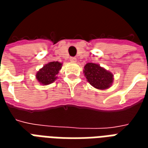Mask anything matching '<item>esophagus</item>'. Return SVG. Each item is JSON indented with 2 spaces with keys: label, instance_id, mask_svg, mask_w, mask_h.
Instances as JSON below:
<instances>
[{
  "label": "esophagus",
  "instance_id": "1",
  "mask_svg": "<svg viewBox=\"0 0 148 148\" xmlns=\"http://www.w3.org/2000/svg\"><path fill=\"white\" fill-rule=\"evenodd\" d=\"M70 61L72 62H77V58H75V57H71V58H70Z\"/></svg>",
  "mask_w": 148,
  "mask_h": 148
}]
</instances>
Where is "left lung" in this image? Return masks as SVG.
Instances as JSON below:
<instances>
[{"mask_svg": "<svg viewBox=\"0 0 148 148\" xmlns=\"http://www.w3.org/2000/svg\"><path fill=\"white\" fill-rule=\"evenodd\" d=\"M83 72L87 82L98 90L109 89L113 82V74L98 64L88 62L84 66Z\"/></svg>", "mask_w": 148, "mask_h": 148, "instance_id": "1", "label": "left lung"}]
</instances>
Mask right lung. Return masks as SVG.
<instances>
[{
	"label": "right lung",
	"instance_id": "1",
	"mask_svg": "<svg viewBox=\"0 0 148 148\" xmlns=\"http://www.w3.org/2000/svg\"><path fill=\"white\" fill-rule=\"evenodd\" d=\"M62 63L59 62H50L44 65L36 73V77L39 83L47 86L57 79V74L61 70Z\"/></svg>",
	"mask_w": 148,
	"mask_h": 148
}]
</instances>
